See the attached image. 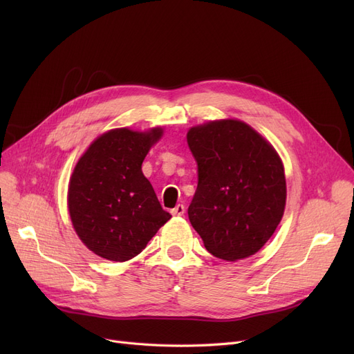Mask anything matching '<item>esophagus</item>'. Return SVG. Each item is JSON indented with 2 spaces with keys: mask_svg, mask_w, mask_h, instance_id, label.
I'll return each mask as SVG.
<instances>
[{
  "mask_svg": "<svg viewBox=\"0 0 354 354\" xmlns=\"http://www.w3.org/2000/svg\"><path fill=\"white\" fill-rule=\"evenodd\" d=\"M171 214H172L174 216H182V215L185 214V207L180 205V203H178V205L171 211Z\"/></svg>",
  "mask_w": 354,
  "mask_h": 354,
  "instance_id": "esophagus-1",
  "label": "esophagus"
}]
</instances>
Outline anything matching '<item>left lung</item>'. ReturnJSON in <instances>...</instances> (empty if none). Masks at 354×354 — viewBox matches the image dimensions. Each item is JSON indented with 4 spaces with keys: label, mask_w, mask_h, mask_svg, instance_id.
I'll return each mask as SVG.
<instances>
[{
    "label": "left lung",
    "mask_w": 354,
    "mask_h": 354,
    "mask_svg": "<svg viewBox=\"0 0 354 354\" xmlns=\"http://www.w3.org/2000/svg\"><path fill=\"white\" fill-rule=\"evenodd\" d=\"M187 139L198 165V188L188 208L192 227L216 258L254 255L284 215L280 156L251 126L234 119L191 127Z\"/></svg>",
    "instance_id": "1"
}]
</instances>
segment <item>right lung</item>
Wrapping results in <instances>:
<instances>
[{"label":"right lung","instance_id":"1","mask_svg":"<svg viewBox=\"0 0 354 354\" xmlns=\"http://www.w3.org/2000/svg\"><path fill=\"white\" fill-rule=\"evenodd\" d=\"M162 135V127L109 130L74 167L67 195L70 218L96 255L116 263L132 259L171 219L142 172L149 149Z\"/></svg>","mask_w":354,"mask_h":354}]
</instances>
